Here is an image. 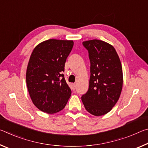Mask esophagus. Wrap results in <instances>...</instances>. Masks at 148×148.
Masks as SVG:
<instances>
[{
	"label": "esophagus",
	"mask_w": 148,
	"mask_h": 148,
	"mask_svg": "<svg viewBox=\"0 0 148 148\" xmlns=\"http://www.w3.org/2000/svg\"><path fill=\"white\" fill-rule=\"evenodd\" d=\"M72 89H73V90L76 89V84H73L72 85Z\"/></svg>",
	"instance_id": "34e87169"
}]
</instances>
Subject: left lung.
Returning <instances> with one entry per match:
<instances>
[{
    "label": "left lung",
    "instance_id": "1",
    "mask_svg": "<svg viewBox=\"0 0 148 148\" xmlns=\"http://www.w3.org/2000/svg\"><path fill=\"white\" fill-rule=\"evenodd\" d=\"M90 61L88 91L82 95L85 108L95 116L104 115L119 100L123 87L119 57L111 45L99 40L84 42Z\"/></svg>",
    "mask_w": 148,
    "mask_h": 148
}]
</instances>
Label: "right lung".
<instances>
[{"instance_id":"1","label":"right lung","mask_w":148,"mask_h":148,"mask_svg":"<svg viewBox=\"0 0 148 148\" xmlns=\"http://www.w3.org/2000/svg\"><path fill=\"white\" fill-rule=\"evenodd\" d=\"M73 46L72 40L50 39L32 51L27 69V86L34 106L42 112L51 114L61 111L71 97L63 72Z\"/></svg>"}]
</instances>
